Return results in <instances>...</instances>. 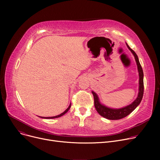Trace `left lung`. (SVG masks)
Segmentation results:
<instances>
[{
	"label": "left lung",
	"instance_id": "obj_1",
	"mask_svg": "<svg viewBox=\"0 0 160 160\" xmlns=\"http://www.w3.org/2000/svg\"><path fill=\"white\" fill-rule=\"evenodd\" d=\"M128 48L130 50V51L133 54L135 57L136 61L137 63L138 71H139V93L137 98L134 100V101L130 105L126 106L124 108L121 109H112L107 108L106 106L102 105L100 103L98 96L95 93L94 91H92L93 97H94V104L96 110L97 112L103 117L110 120H118L124 118V117L128 115L130 113H132L136 107L140 104L142 96H143V92H144V83H143V71H142L141 65L139 63L138 57L136 53L133 51V50L128 45L127 43Z\"/></svg>",
	"mask_w": 160,
	"mask_h": 160
}]
</instances>
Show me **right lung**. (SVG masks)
Returning <instances> with one entry per match:
<instances>
[{"mask_svg":"<svg viewBox=\"0 0 160 160\" xmlns=\"http://www.w3.org/2000/svg\"><path fill=\"white\" fill-rule=\"evenodd\" d=\"M71 104H70V105H69V106L68 107V108H67V110H66L64 112H63L62 113H61V114H60V115L54 116V117H41V118H44V119H54V118H58V117H60L63 115L65 113H66L67 112L69 111V110L70 108H71Z\"/></svg>","mask_w":160,"mask_h":160,"instance_id":"1","label":"right lung"}]
</instances>
